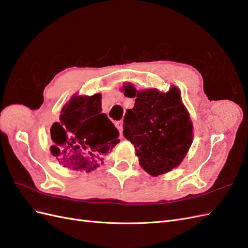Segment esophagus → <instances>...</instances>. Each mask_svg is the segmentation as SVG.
<instances>
[{
	"instance_id": "esophagus-1",
	"label": "esophagus",
	"mask_w": 248,
	"mask_h": 248,
	"mask_svg": "<svg viewBox=\"0 0 248 248\" xmlns=\"http://www.w3.org/2000/svg\"><path fill=\"white\" fill-rule=\"evenodd\" d=\"M116 127L118 128L119 132H120V136L121 138H123V134H122V130H123V122L122 121H118L116 122Z\"/></svg>"
}]
</instances>
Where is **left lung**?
Instances as JSON below:
<instances>
[{"label":"left lung","instance_id":"left-lung-1","mask_svg":"<svg viewBox=\"0 0 248 248\" xmlns=\"http://www.w3.org/2000/svg\"><path fill=\"white\" fill-rule=\"evenodd\" d=\"M124 95L134 98L124 117L123 134L134 145L140 167L151 176L166 174L179 166L192 142L188 111L175 87L168 93L155 89L138 92L131 84Z\"/></svg>","mask_w":248,"mask_h":248}]
</instances>
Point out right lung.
Segmentation results:
<instances>
[{"mask_svg": "<svg viewBox=\"0 0 248 248\" xmlns=\"http://www.w3.org/2000/svg\"><path fill=\"white\" fill-rule=\"evenodd\" d=\"M101 110L100 94L74 96L65 104L50 128L51 153L64 166L91 171L119 144V131Z\"/></svg>", "mask_w": 248, "mask_h": 248, "instance_id": "add662e5", "label": "right lung"}]
</instances>
